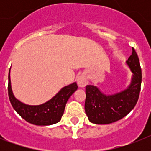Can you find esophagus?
Listing matches in <instances>:
<instances>
[{"label":"esophagus","mask_w":151,"mask_h":151,"mask_svg":"<svg viewBox=\"0 0 151 151\" xmlns=\"http://www.w3.org/2000/svg\"><path fill=\"white\" fill-rule=\"evenodd\" d=\"M77 81H78V86L80 88L85 87L88 84L87 77H86L85 73H82L80 76H78V78H77Z\"/></svg>","instance_id":"1"}]
</instances>
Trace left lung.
Returning <instances> with one entry per match:
<instances>
[{"instance_id":"8db88e82","label":"left lung","mask_w":151,"mask_h":151,"mask_svg":"<svg viewBox=\"0 0 151 151\" xmlns=\"http://www.w3.org/2000/svg\"><path fill=\"white\" fill-rule=\"evenodd\" d=\"M126 64L132 73L131 83L126 89L115 94L106 95L96 86L85 87V110L90 122L96 124H110L125 117L135 107L140 92L142 72L134 48Z\"/></svg>"}]
</instances>
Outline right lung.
Here are the masks:
<instances>
[{
  "label": "right lung",
  "instance_id": "obj_1",
  "mask_svg": "<svg viewBox=\"0 0 151 151\" xmlns=\"http://www.w3.org/2000/svg\"><path fill=\"white\" fill-rule=\"evenodd\" d=\"M78 89L77 83L65 86L50 100L41 105H27L15 97L11 86L10 70L8 73V97L14 110L30 124L51 125L61 120L69 98Z\"/></svg>",
  "mask_w": 151,
  "mask_h": 151
}]
</instances>
